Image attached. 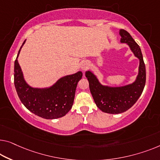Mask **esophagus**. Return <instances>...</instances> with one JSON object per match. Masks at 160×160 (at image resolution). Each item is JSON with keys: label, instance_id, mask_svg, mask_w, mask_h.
I'll return each mask as SVG.
<instances>
[{"label": "esophagus", "instance_id": "1", "mask_svg": "<svg viewBox=\"0 0 160 160\" xmlns=\"http://www.w3.org/2000/svg\"><path fill=\"white\" fill-rule=\"evenodd\" d=\"M88 67H89V63H88L87 61H85L83 62L82 65H81V69H82L83 71H85L88 68Z\"/></svg>", "mask_w": 160, "mask_h": 160}]
</instances>
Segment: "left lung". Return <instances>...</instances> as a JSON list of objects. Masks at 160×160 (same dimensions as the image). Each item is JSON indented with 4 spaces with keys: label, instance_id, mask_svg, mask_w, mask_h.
<instances>
[{
    "label": "left lung",
    "instance_id": "obj_1",
    "mask_svg": "<svg viewBox=\"0 0 160 160\" xmlns=\"http://www.w3.org/2000/svg\"><path fill=\"white\" fill-rule=\"evenodd\" d=\"M119 34L121 43L127 44L134 56L139 59V73L134 82L124 86L111 87L102 85L91 71L85 72L96 106L104 113L111 114L123 113L132 107L141 96L146 82V68L139 46L124 29L119 31Z\"/></svg>",
    "mask_w": 160,
    "mask_h": 160
}]
</instances>
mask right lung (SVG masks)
I'll return each instance as SVG.
<instances>
[{"label": "right lung", "mask_w": 160, "mask_h": 160, "mask_svg": "<svg viewBox=\"0 0 160 160\" xmlns=\"http://www.w3.org/2000/svg\"><path fill=\"white\" fill-rule=\"evenodd\" d=\"M14 63V85L21 103L35 115L46 119L65 116L72 108L78 82L82 77L81 71L64 76L49 88H36L28 85L23 78L18 57Z\"/></svg>", "instance_id": "obj_1"}]
</instances>
